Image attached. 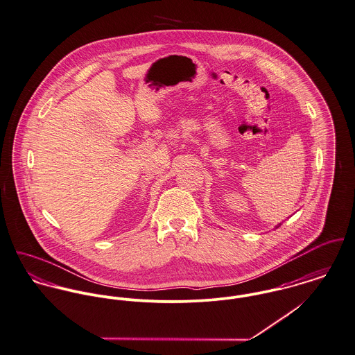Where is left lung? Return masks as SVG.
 <instances>
[{"instance_id": "obj_1", "label": "left lung", "mask_w": 355, "mask_h": 355, "mask_svg": "<svg viewBox=\"0 0 355 355\" xmlns=\"http://www.w3.org/2000/svg\"><path fill=\"white\" fill-rule=\"evenodd\" d=\"M279 226H281V224H279V225L275 226V227H279Z\"/></svg>"}]
</instances>
